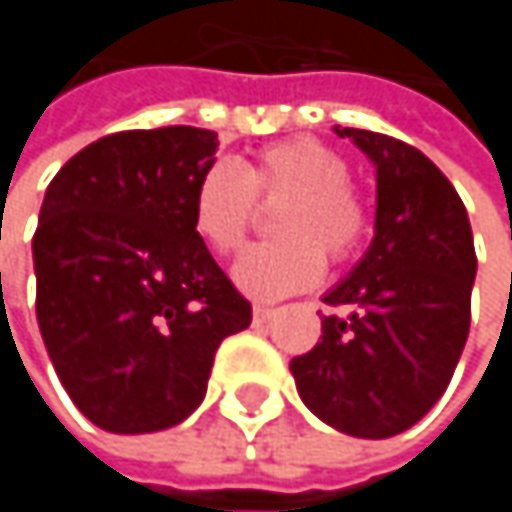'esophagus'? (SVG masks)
<instances>
[{"mask_svg": "<svg viewBox=\"0 0 512 512\" xmlns=\"http://www.w3.org/2000/svg\"><path fill=\"white\" fill-rule=\"evenodd\" d=\"M272 314H275V308H269V305H255V311H252V317H255V323H266V320H272Z\"/></svg>", "mask_w": 512, "mask_h": 512, "instance_id": "esophagus-1", "label": "esophagus"}]
</instances>
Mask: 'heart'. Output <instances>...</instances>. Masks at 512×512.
I'll use <instances>...</instances> for the list:
<instances>
[{
  "mask_svg": "<svg viewBox=\"0 0 512 512\" xmlns=\"http://www.w3.org/2000/svg\"><path fill=\"white\" fill-rule=\"evenodd\" d=\"M347 177V156L305 136L263 145L240 165L213 162L192 192V231L210 252L234 255L255 225L257 204L278 207V240L240 257L234 281L255 299L302 293L323 278V257L350 260L367 234V201Z\"/></svg>",
  "mask_w": 512,
  "mask_h": 512,
  "instance_id": "obj_1",
  "label": "heart"
}]
</instances>
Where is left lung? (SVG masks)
<instances>
[{"label":"left lung","mask_w":512,"mask_h":512,"mask_svg":"<svg viewBox=\"0 0 512 512\" xmlns=\"http://www.w3.org/2000/svg\"><path fill=\"white\" fill-rule=\"evenodd\" d=\"M376 165V237L329 293L323 341L290 361L299 397L329 427L388 439L445 394L471 323L477 255L465 204L418 148L335 127Z\"/></svg>","instance_id":"8db88e82"}]
</instances>
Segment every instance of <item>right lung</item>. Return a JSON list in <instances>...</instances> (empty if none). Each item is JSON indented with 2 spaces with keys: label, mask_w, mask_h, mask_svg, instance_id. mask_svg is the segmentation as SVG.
<instances>
[{
  "label": "right lung",
  "mask_w": 512,
  "mask_h": 512,
  "mask_svg": "<svg viewBox=\"0 0 512 512\" xmlns=\"http://www.w3.org/2000/svg\"><path fill=\"white\" fill-rule=\"evenodd\" d=\"M216 133L124 130L52 177L32 240L38 326L76 409L109 433L189 418L252 302L195 237L189 204Z\"/></svg>",
  "instance_id": "obj_1"
}]
</instances>
